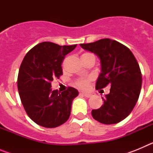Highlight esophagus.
<instances>
[{"label": "esophagus", "instance_id": "34e87169", "mask_svg": "<svg viewBox=\"0 0 153 153\" xmlns=\"http://www.w3.org/2000/svg\"><path fill=\"white\" fill-rule=\"evenodd\" d=\"M82 94H83L84 97H87V98H90V97H92L93 96V93H82Z\"/></svg>", "mask_w": 153, "mask_h": 153}]
</instances>
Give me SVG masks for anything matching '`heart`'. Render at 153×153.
Segmentation results:
<instances>
[{"label": "heart", "instance_id": "obj_1", "mask_svg": "<svg viewBox=\"0 0 153 153\" xmlns=\"http://www.w3.org/2000/svg\"><path fill=\"white\" fill-rule=\"evenodd\" d=\"M91 53H84L82 54V56H87V55H90ZM81 56V57H82ZM92 80V78L90 76L88 77H84V78H80V79H78L76 80L75 85L76 86H77L78 88L82 89V90H85L88 87L89 83H90V81Z\"/></svg>", "mask_w": 153, "mask_h": 153}]
</instances>
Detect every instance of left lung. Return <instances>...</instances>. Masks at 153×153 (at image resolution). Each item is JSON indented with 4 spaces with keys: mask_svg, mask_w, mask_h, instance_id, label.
Wrapping results in <instances>:
<instances>
[{
    "mask_svg": "<svg viewBox=\"0 0 153 153\" xmlns=\"http://www.w3.org/2000/svg\"><path fill=\"white\" fill-rule=\"evenodd\" d=\"M79 45L100 60L96 89L111 85L109 93L102 98L103 105L92 110L93 119L107 125L120 123L130 114L141 91L142 74L136 57L128 47L109 38Z\"/></svg>",
    "mask_w": 153,
    "mask_h": 153,
    "instance_id": "left-lung-1",
    "label": "left lung"
}]
</instances>
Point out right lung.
<instances>
[{
  "mask_svg": "<svg viewBox=\"0 0 153 153\" xmlns=\"http://www.w3.org/2000/svg\"><path fill=\"white\" fill-rule=\"evenodd\" d=\"M76 47L43 42L28 51L21 63L17 77L19 95L28 117L39 126L55 128L70 117L77 90L70 86L62 93L52 90L51 81L63 74L65 56Z\"/></svg>",
  "mask_w": 153,
  "mask_h": 153,
  "instance_id": "1",
  "label": "right lung"
}]
</instances>
